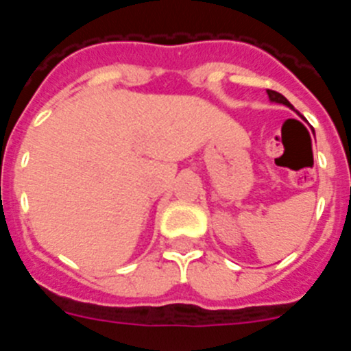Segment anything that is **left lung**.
I'll return each mask as SVG.
<instances>
[{
    "label": "left lung",
    "instance_id": "8db88e82",
    "mask_svg": "<svg viewBox=\"0 0 351 351\" xmlns=\"http://www.w3.org/2000/svg\"><path fill=\"white\" fill-rule=\"evenodd\" d=\"M267 95H269V100H271V101H274V104L287 105V107H290L291 110H295V108H293V105H291L290 101H288L287 98H285V96L281 95V93H278V91H272V89H267Z\"/></svg>",
    "mask_w": 351,
    "mask_h": 351
}]
</instances>
